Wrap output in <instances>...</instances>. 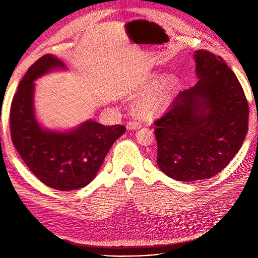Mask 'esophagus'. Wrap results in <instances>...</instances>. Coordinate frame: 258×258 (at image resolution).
Listing matches in <instances>:
<instances>
[{"mask_svg":"<svg viewBox=\"0 0 258 258\" xmlns=\"http://www.w3.org/2000/svg\"><path fill=\"white\" fill-rule=\"evenodd\" d=\"M142 127V123L136 121V120H131L129 122H127V128L131 129V130H136V129H140Z\"/></svg>","mask_w":258,"mask_h":258,"instance_id":"1","label":"esophagus"}]
</instances>
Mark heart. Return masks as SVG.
Returning a JSON list of instances; mask_svg holds the SVG:
<instances>
[{"instance_id": "1", "label": "heart", "mask_w": 258, "mask_h": 258, "mask_svg": "<svg viewBox=\"0 0 258 258\" xmlns=\"http://www.w3.org/2000/svg\"><path fill=\"white\" fill-rule=\"evenodd\" d=\"M161 75H155L147 82L148 87L154 86L159 82ZM179 82L174 76H171L163 82L160 86L147 91L145 95L139 100L137 104V110L140 114L144 116H152L163 110L171 104L175 93L178 89Z\"/></svg>"}]
</instances>
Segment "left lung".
<instances>
[{
    "instance_id": "obj_1",
    "label": "left lung",
    "mask_w": 258,
    "mask_h": 258,
    "mask_svg": "<svg viewBox=\"0 0 258 258\" xmlns=\"http://www.w3.org/2000/svg\"><path fill=\"white\" fill-rule=\"evenodd\" d=\"M194 87L178 92L156 119L157 165L182 182L210 178L228 166L248 128V103L236 74L221 56L195 51Z\"/></svg>"
}]
</instances>
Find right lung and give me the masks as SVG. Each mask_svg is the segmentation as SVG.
<instances>
[{
    "instance_id": "right-lung-1",
    "label": "right lung",
    "mask_w": 258,
    "mask_h": 258,
    "mask_svg": "<svg viewBox=\"0 0 258 258\" xmlns=\"http://www.w3.org/2000/svg\"><path fill=\"white\" fill-rule=\"evenodd\" d=\"M54 68L64 64L45 54L22 77L11 105V137L22 160L42 183L58 190H73L95 178L107 152L126 127L88 120L69 132L44 130L34 116L33 82Z\"/></svg>"
}]
</instances>
